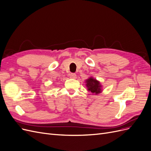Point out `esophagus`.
I'll return each instance as SVG.
<instances>
[{
  "mask_svg": "<svg viewBox=\"0 0 151 151\" xmlns=\"http://www.w3.org/2000/svg\"><path fill=\"white\" fill-rule=\"evenodd\" d=\"M70 77L72 79H76V74L75 73H71L70 74Z\"/></svg>",
  "mask_w": 151,
  "mask_h": 151,
  "instance_id": "34e87169",
  "label": "esophagus"
}]
</instances>
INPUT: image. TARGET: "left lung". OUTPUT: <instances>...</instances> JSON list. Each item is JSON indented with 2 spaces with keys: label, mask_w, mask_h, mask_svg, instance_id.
<instances>
[{
  "label": "left lung",
  "mask_w": 151,
  "mask_h": 151,
  "mask_svg": "<svg viewBox=\"0 0 151 151\" xmlns=\"http://www.w3.org/2000/svg\"><path fill=\"white\" fill-rule=\"evenodd\" d=\"M86 83H87L86 86L88 88V91H90L92 93L97 94L101 93V86L100 85L99 82L97 80L93 79V77H91L86 81Z\"/></svg>",
  "instance_id": "left-lung-1"
}]
</instances>
